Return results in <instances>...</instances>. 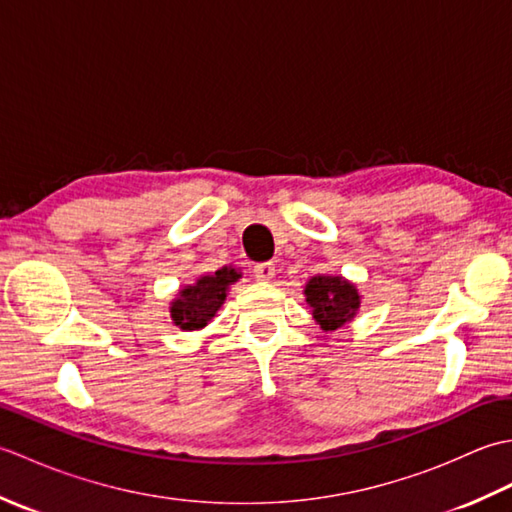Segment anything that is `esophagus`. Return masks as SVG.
<instances>
[{
    "label": "esophagus",
    "instance_id": "obj_1",
    "mask_svg": "<svg viewBox=\"0 0 512 512\" xmlns=\"http://www.w3.org/2000/svg\"><path fill=\"white\" fill-rule=\"evenodd\" d=\"M253 277L257 281H270L275 277V264L273 262H262L253 266Z\"/></svg>",
    "mask_w": 512,
    "mask_h": 512
}]
</instances>
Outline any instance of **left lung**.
<instances>
[{"label": "left lung", "mask_w": 512, "mask_h": 512, "mask_svg": "<svg viewBox=\"0 0 512 512\" xmlns=\"http://www.w3.org/2000/svg\"><path fill=\"white\" fill-rule=\"evenodd\" d=\"M306 297L314 319L323 330H336L350 321L358 310V292L341 277H312L306 286Z\"/></svg>", "instance_id": "obj_1"}]
</instances>
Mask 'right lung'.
I'll use <instances>...</instances> for the list:
<instances>
[{
  "label": "right lung",
  "instance_id": "1",
  "mask_svg": "<svg viewBox=\"0 0 512 512\" xmlns=\"http://www.w3.org/2000/svg\"><path fill=\"white\" fill-rule=\"evenodd\" d=\"M239 275L233 268H222L215 275H206L193 286L180 290V297L171 303V319L182 330H200L209 323L226 299V288Z\"/></svg>",
  "mask_w": 512,
  "mask_h": 512
}]
</instances>
